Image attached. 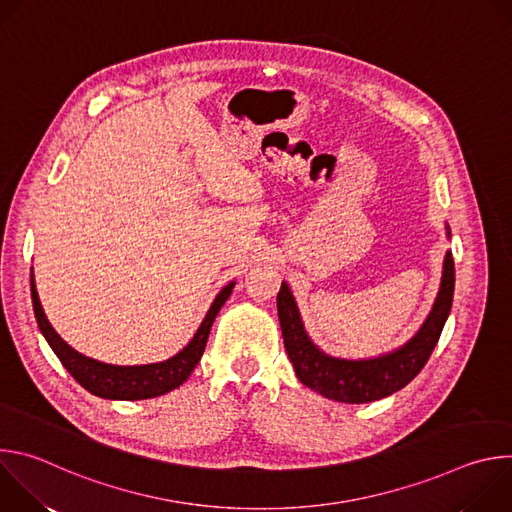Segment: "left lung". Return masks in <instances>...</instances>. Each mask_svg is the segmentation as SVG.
Instances as JSON below:
<instances>
[{
	"label": "left lung",
	"mask_w": 512,
	"mask_h": 512,
	"mask_svg": "<svg viewBox=\"0 0 512 512\" xmlns=\"http://www.w3.org/2000/svg\"><path fill=\"white\" fill-rule=\"evenodd\" d=\"M450 237V229H448ZM456 269L452 253H446L440 291L419 332L393 352L346 360L322 352L308 336L298 304L283 281L277 294V314L287 356L298 379L312 391L340 403H371L389 397L409 385L425 367L454 302Z\"/></svg>",
	"instance_id": "left-lung-1"
}]
</instances>
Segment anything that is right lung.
I'll return each mask as SVG.
<instances>
[{
	"label": "right lung",
	"mask_w": 512,
	"mask_h": 512,
	"mask_svg": "<svg viewBox=\"0 0 512 512\" xmlns=\"http://www.w3.org/2000/svg\"><path fill=\"white\" fill-rule=\"evenodd\" d=\"M235 287V281L225 285L218 296L214 298L210 310L206 312L202 324L198 326L196 334L192 340L172 358L162 360V362H152V364H137V367H117V364H107L99 362L95 358H89L81 352H77L72 346H68L58 332L50 326L38 291L34 283V271L30 273V289H32V306H34V316L38 322L40 332L44 334L46 342L54 350V354L60 358L62 367L75 377V381L85 387L89 393L101 397V399H117V401H139V399H152L160 397L164 393H170L172 389L180 387L194 367L198 364L208 334L210 326L216 318V314L221 312L223 304L229 300L231 291Z\"/></svg>",
	"instance_id": "right-lung-1"
}]
</instances>
